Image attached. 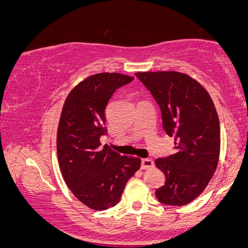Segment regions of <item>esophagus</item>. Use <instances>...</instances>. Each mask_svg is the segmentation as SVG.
Segmentation results:
<instances>
[{
  "label": "esophagus",
  "instance_id": "1",
  "mask_svg": "<svg viewBox=\"0 0 248 248\" xmlns=\"http://www.w3.org/2000/svg\"><path fill=\"white\" fill-rule=\"evenodd\" d=\"M154 167V161L150 158H142L141 160V168L142 169H149Z\"/></svg>",
  "mask_w": 248,
  "mask_h": 248
}]
</instances>
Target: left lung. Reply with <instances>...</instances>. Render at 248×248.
<instances>
[{"instance_id": "obj_1", "label": "left lung", "mask_w": 248, "mask_h": 248, "mask_svg": "<svg viewBox=\"0 0 248 248\" xmlns=\"http://www.w3.org/2000/svg\"><path fill=\"white\" fill-rule=\"evenodd\" d=\"M135 76L160 106L163 129L175 139V153L155 161L166 176L155 195L167 205H186L203 192L217 168V110L205 88L184 73L160 71Z\"/></svg>"}]
</instances>
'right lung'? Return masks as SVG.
<instances>
[{
	"mask_svg": "<svg viewBox=\"0 0 248 248\" xmlns=\"http://www.w3.org/2000/svg\"><path fill=\"white\" fill-rule=\"evenodd\" d=\"M133 80L120 73L91 76L71 91L62 107L57 132L59 168L73 195L93 210L116 205L128 179L140 169L139 157L100 147V138L107 134L108 101Z\"/></svg>",
	"mask_w": 248,
	"mask_h": 248,
	"instance_id": "add662e5",
	"label": "right lung"
}]
</instances>
